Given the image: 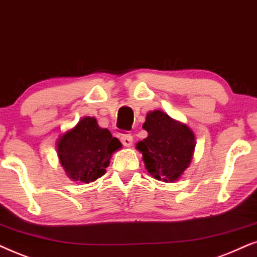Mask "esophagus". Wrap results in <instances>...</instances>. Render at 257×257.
Returning <instances> with one entry per match:
<instances>
[{
  "label": "esophagus",
  "mask_w": 257,
  "mask_h": 257,
  "mask_svg": "<svg viewBox=\"0 0 257 257\" xmlns=\"http://www.w3.org/2000/svg\"><path fill=\"white\" fill-rule=\"evenodd\" d=\"M121 142L123 143V146L132 147V145H133V136L131 134L122 135L121 136Z\"/></svg>",
  "instance_id": "esophagus-1"
}]
</instances>
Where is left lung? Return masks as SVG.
Returning <instances> with one entry per match:
<instances>
[{"label": "left lung", "instance_id": "8db88e82", "mask_svg": "<svg viewBox=\"0 0 257 257\" xmlns=\"http://www.w3.org/2000/svg\"><path fill=\"white\" fill-rule=\"evenodd\" d=\"M142 128L148 136L136 143L154 179L175 182L189 168L196 142L191 129L162 110L149 111Z\"/></svg>", "mask_w": 257, "mask_h": 257}]
</instances>
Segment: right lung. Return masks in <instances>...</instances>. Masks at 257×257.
Segmentation results:
<instances>
[{
    "label": "right lung",
    "instance_id": "1",
    "mask_svg": "<svg viewBox=\"0 0 257 257\" xmlns=\"http://www.w3.org/2000/svg\"><path fill=\"white\" fill-rule=\"evenodd\" d=\"M122 148L118 139L101 128L95 117L84 116L73 128L60 135L57 156L71 181L90 183L105 174L112 154Z\"/></svg>",
    "mask_w": 257,
    "mask_h": 257
}]
</instances>
